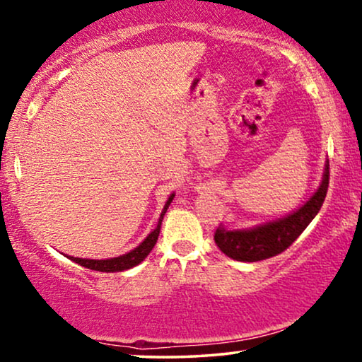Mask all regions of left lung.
Instances as JSON below:
<instances>
[{"mask_svg":"<svg viewBox=\"0 0 362 362\" xmlns=\"http://www.w3.org/2000/svg\"><path fill=\"white\" fill-rule=\"evenodd\" d=\"M329 186V161H326L323 181L310 201L293 214L279 221L267 222L254 229L229 230L219 226L214 232V240L219 249L230 259L239 262H259L270 259L288 249L298 239L323 206Z\"/></svg>","mask_w":362,"mask_h":362,"instance_id":"1","label":"left lung"}]
</instances>
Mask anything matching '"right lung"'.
I'll return each instance as SVG.
<instances>
[{
  "mask_svg": "<svg viewBox=\"0 0 362 362\" xmlns=\"http://www.w3.org/2000/svg\"><path fill=\"white\" fill-rule=\"evenodd\" d=\"M173 197L175 194H171L168 197L166 204H165V209H163L161 216H160V221H158V226L156 229L151 232L150 235L146 237L145 240L141 242L140 245L136 247V249H133L128 252L125 255H120V257H115V259H107V260H92V259H77V257H69L72 262H76V264L86 267V269H90V270H97V272H122V270H128L132 269V267H135L143 262L148 257V254L153 250V247H155L156 240H158V235H160V229H161V221H163V216L166 214V209L168 206L171 204Z\"/></svg>",
  "mask_w": 362,
  "mask_h": 362,
  "instance_id": "1",
  "label": "right lung"
}]
</instances>
